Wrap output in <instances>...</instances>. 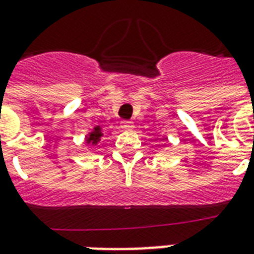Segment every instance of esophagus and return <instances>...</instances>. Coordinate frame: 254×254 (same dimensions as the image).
Listing matches in <instances>:
<instances>
[{
    "mask_svg": "<svg viewBox=\"0 0 254 254\" xmlns=\"http://www.w3.org/2000/svg\"><path fill=\"white\" fill-rule=\"evenodd\" d=\"M133 127H134V124L131 123V121H123L121 123V127H123L124 130H130V129H133Z\"/></svg>",
    "mask_w": 254,
    "mask_h": 254,
    "instance_id": "34e87169",
    "label": "esophagus"
}]
</instances>
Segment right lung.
Here are the masks:
<instances>
[{"mask_svg":"<svg viewBox=\"0 0 254 254\" xmlns=\"http://www.w3.org/2000/svg\"><path fill=\"white\" fill-rule=\"evenodd\" d=\"M104 133H103V127H100V125H96L91 129V130L88 131L87 134L84 137V141L87 145H92V146H96L97 143L103 139Z\"/></svg>","mask_w":254,"mask_h":254,"instance_id":"right-lung-1","label":"right lung"}]
</instances>
